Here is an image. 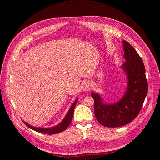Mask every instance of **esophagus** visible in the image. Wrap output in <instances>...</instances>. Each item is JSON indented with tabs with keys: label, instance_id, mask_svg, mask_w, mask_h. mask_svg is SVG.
<instances>
[{
	"label": "esophagus",
	"instance_id": "obj_1",
	"mask_svg": "<svg viewBox=\"0 0 160 160\" xmlns=\"http://www.w3.org/2000/svg\"><path fill=\"white\" fill-rule=\"evenodd\" d=\"M91 88H92V84L89 81H86L84 82V83H83V89L84 91H88L91 89Z\"/></svg>",
	"mask_w": 160,
	"mask_h": 160
}]
</instances>
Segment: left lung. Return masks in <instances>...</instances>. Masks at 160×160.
Returning a JSON list of instances; mask_svg holds the SVG:
<instances>
[{"mask_svg": "<svg viewBox=\"0 0 160 160\" xmlns=\"http://www.w3.org/2000/svg\"><path fill=\"white\" fill-rule=\"evenodd\" d=\"M125 62L121 66L128 76L127 92L118 102L105 104L98 94L91 93L95 102V115L106 127H119L138 115L148 92V82L142 58L127 41L123 40Z\"/></svg>", "mask_w": 160, "mask_h": 160, "instance_id": "left-lung-1", "label": "left lung"}]
</instances>
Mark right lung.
I'll return each mask as SVG.
<instances>
[{"label":"right lung","mask_w":160,"mask_h":160,"mask_svg":"<svg viewBox=\"0 0 160 160\" xmlns=\"http://www.w3.org/2000/svg\"><path fill=\"white\" fill-rule=\"evenodd\" d=\"M77 100H78V98L73 102L71 108L69 109L68 113H67V115L65 117V118L62 121V122L59 124L58 125L56 126V127L50 128H41L33 127H32V126L27 124V122H25L24 121H23V122L24 123V124H26L28 128H30L33 130H35L38 132L41 133H46V134H49V135H52V134L60 133V132L65 130L69 126V124L72 121V119L74 107H75L76 104H77Z\"/></svg>","instance_id":"1"}]
</instances>
